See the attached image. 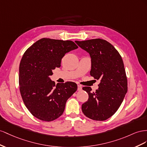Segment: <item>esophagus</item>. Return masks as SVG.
<instances>
[{
    "mask_svg": "<svg viewBox=\"0 0 147 147\" xmlns=\"http://www.w3.org/2000/svg\"><path fill=\"white\" fill-rule=\"evenodd\" d=\"M78 90H82V86L80 84H78Z\"/></svg>",
    "mask_w": 147,
    "mask_h": 147,
    "instance_id": "1",
    "label": "esophagus"
}]
</instances>
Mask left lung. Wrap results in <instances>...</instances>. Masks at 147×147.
<instances>
[{
	"instance_id": "obj_1",
	"label": "left lung",
	"mask_w": 147,
	"mask_h": 147,
	"mask_svg": "<svg viewBox=\"0 0 147 147\" xmlns=\"http://www.w3.org/2000/svg\"><path fill=\"white\" fill-rule=\"evenodd\" d=\"M75 42L90 54V76L100 80L95 92H91L90 87H82L89 98L82 105V111L91 119L105 121L118 110L127 92V79L122 57L114 46L104 39Z\"/></svg>"
}]
</instances>
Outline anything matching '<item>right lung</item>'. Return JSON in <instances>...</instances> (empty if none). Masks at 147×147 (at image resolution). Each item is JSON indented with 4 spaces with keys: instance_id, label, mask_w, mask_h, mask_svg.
Instances as JSON below:
<instances>
[{
    "instance_id": "1",
    "label": "right lung",
    "mask_w": 147,
    "mask_h": 147,
    "mask_svg": "<svg viewBox=\"0 0 147 147\" xmlns=\"http://www.w3.org/2000/svg\"><path fill=\"white\" fill-rule=\"evenodd\" d=\"M71 40L42 38L23 54L19 67L20 91L28 110L37 119L52 121L63 113L68 100L77 90L73 82L55 85L50 76L61 66L66 53L78 49Z\"/></svg>"
}]
</instances>
